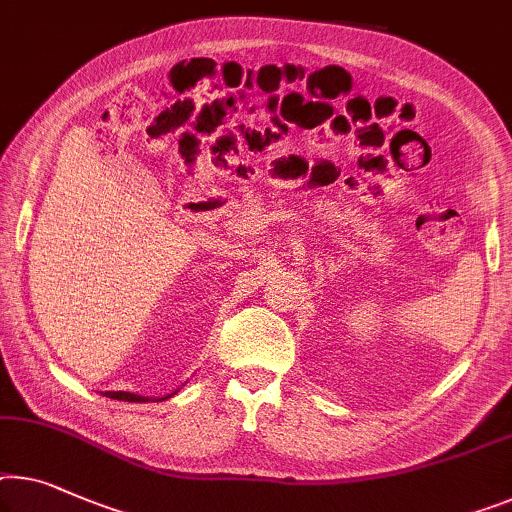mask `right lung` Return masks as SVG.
Segmentation results:
<instances>
[{"label":"right lung","mask_w":512,"mask_h":512,"mask_svg":"<svg viewBox=\"0 0 512 512\" xmlns=\"http://www.w3.org/2000/svg\"><path fill=\"white\" fill-rule=\"evenodd\" d=\"M105 398H112V400H124V402H149V398H144V395H137V393H126V391H105L103 393ZM174 393L165 395V398H158V400H167L172 398ZM156 400V398H154Z\"/></svg>","instance_id":"add662e5"}]
</instances>
